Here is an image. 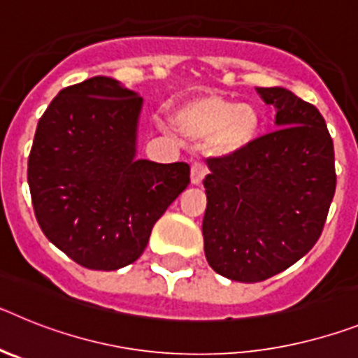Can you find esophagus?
I'll return each instance as SVG.
<instances>
[{
  "instance_id": "esophagus-1",
  "label": "esophagus",
  "mask_w": 358,
  "mask_h": 358,
  "mask_svg": "<svg viewBox=\"0 0 358 358\" xmlns=\"http://www.w3.org/2000/svg\"><path fill=\"white\" fill-rule=\"evenodd\" d=\"M204 176H206V166L201 163L192 164V172H189V181L194 186H201L204 181Z\"/></svg>"
}]
</instances>
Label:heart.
Wrapping results in <instances>:
<instances>
[{
	"mask_svg": "<svg viewBox=\"0 0 358 358\" xmlns=\"http://www.w3.org/2000/svg\"><path fill=\"white\" fill-rule=\"evenodd\" d=\"M173 125L192 140L210 138L218 154H235L255 141L260 131V115L248 103L218 94L188 98L173 113Z\"/></svg>",
	"mask_w": 358,
	"mask_h": 358,
	"instance_id": "obj_1",
	"label": "heart"
}]
</instances>
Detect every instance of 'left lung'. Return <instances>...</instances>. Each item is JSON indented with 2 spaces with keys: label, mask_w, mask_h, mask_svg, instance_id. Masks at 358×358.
Segmentation results:
<instances>
[{
  "label": "left lung",
  "mask_w": 358,
  "mask_h": 358,
  "mask_svg": "<svg viewBox=\"0 0 358 358\" xmlns=\"http://www.w3.org/2000/svg\"><path fill=\"white\" fill-rule=\"evenodd\" d=\"M276 129L206 161L204 252L220 276L264 281L314 248L335 194L334 141L317 107L283 87H256Z\"/></svg>",
  "instance_id": "left-lung-1"
}]
</instances>
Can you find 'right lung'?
I'll list each match as a JSON object with an SVG mask.
<instances>
[{
	"mask_svg": "<svg viewBox=\"0 0 358 358\" xmlns=\"http://www.w3.org/2000/svg\"><path fill=\"white\" fill-rule=\"evenodd\" d=\"M143 98L109 77L64 87L37 123L28 186L46 238L73 262L116 271L189 185L186 163L136 157Z\"/></svg>",
	"mask_w": 358,
	"mask_h": 358,
	"instance_id": "right-lung-1",
	"label": "right lung"
}]
</instances>
